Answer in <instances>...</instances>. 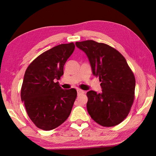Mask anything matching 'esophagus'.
<instances>
[{"instance_id": "1", "label": "esophagus", "mask_w": 156, "mask_h": 156, "mask_svg": "<svg viewBox=\"0 0 156 156\" xmlns=\"http://www.w3.org/2000/svg\"><path fill=\"white\" fill-rule=\"evenodd\" d=\"M77 92L78 94H84L85 92L84 90H80V89H77Z\"/></svg>"}]
</instances>
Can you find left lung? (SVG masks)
I'll list each match as a JSON object with an SVG mask.
<instances>
[{
    "mask_svg": "<svg viewBox=\"0 0 156 156\" xmlns=\"http://www.w3.org/2000/svg\"><path fill=\"white\" fill-rule=\"evenodd\" d=\"M87 55L92 74L99 78L102 92L88 91L87 111L104 127H112L127 117L134 100L135 79L125 58L107 44L93 40L76 42Z\"/></svg>",
    "mask_w": 156,
    "mask_h": 156,
    "instance_id": "8db88e82",
    "label": "left lung"
}]
</instances>
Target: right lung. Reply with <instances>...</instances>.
I'll list each match as a JSON object with an SVG mask.
<instances>
[{"instance_id":"1","label":"right lung","mask_w":156,"mask_h":156,"mask_svg":"<svg viewBox=\"0 0 156 156\" xmlns=\"http://www.w3.org/2000/svg\"><path fill=\"white\" fill-rule=\"evenodd\" d=\"M75 49L74 43L61 44L43 53L26 69L21 97L31 120L39 129L52 130L69 115L77 96L75 88L64 90L58 80Z\"/></svg>"}]
</instances>
